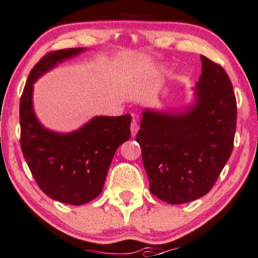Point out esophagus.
<instances>
[{"mask_svg":"<svg viewBox=\"0 0 258 258\" xmlns=\"http://www.w3.org/2000/svg\"><path fill=\"white\" fill-rule=\"evenodd\" d=\"M138 131H139V125H138V121L136 119H133L132 122H131V134H132L133 138L137 136Z\"/></svg>","mask_w":258,"mask_h":258,"instance_id":"34e87169","label":"esophagus"}]
</instances>
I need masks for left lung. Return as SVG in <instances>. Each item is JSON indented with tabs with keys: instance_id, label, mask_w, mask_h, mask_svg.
<instances>
[{
	"instance_id": "obj_1",
	"label": "left lung",
	"mask_w": 258,
	"mask_h": 258,
	"mask_svg": "<svg viewBox=\"0 0 258 258\" xmlns=\"http://www.w3.org/2000/svg\"><path fill=\"white\" fill-rule=\"evenodd\" d=\"M195 99L184 110L142 112L137 141L155 197L184 204L209 192L227 163L236 130V99L227 73L201 55Z\"/></svg>"
}]
</instances>
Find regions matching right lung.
<instances>
[{
	"mask_svg": "<svg viewBox=\"0 0 258 258\" xmlns=\"http://www.w3.org/2000/svg\"><path fill=\"white\" fill-rule=\"evenodd\" d=\"M86 48L51 52L30 72L19 104L21 147L45 195L54 201L83 205L101 195L117 148L131 138V116H97L71 133L44 127L33 110V83L57 63Z\"/></svg>",
	"mask_w": 258,
	"mask_h": 258,
	"instance_id": "obj_1",
	"label": "right lung"
}]
</instances>
